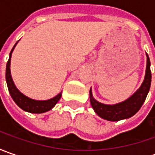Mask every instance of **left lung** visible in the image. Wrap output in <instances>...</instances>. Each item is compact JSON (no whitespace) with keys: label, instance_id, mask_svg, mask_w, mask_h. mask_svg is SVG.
Listing matches in <instances>:
<instances>
[{"label":"left lung","instance_id":"left-lung-1","mask_svg":"<svg viewBox=\"0 0 155 155\" xmlns=\"http://www.w3.org/2000/svg\"><path fill=\"white\" fill-rule=\"evenodd\" d=\"M147 69L144 81L140 89L134 93L132 97L126 101L115 104V105H106L101 104L93 98L91 90L90 91L91 104L93 110L100 117L108 121H120L122 119H127L138 112L142 104L146 100L147 93L149 91L151 85V70H150V59L147 54Z\"/></svg>","mask_w":155,"mask_h":155}]
</instances>
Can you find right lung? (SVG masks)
<instances>
[{"instance_id": "add662e5", "label": "right lung", "mask_w": 155, "mask_h": 155, "mask_svg": "<svg viewBox=\"0 0 155 155\" xmlns=\"http://www.w3.org/2000/svg\"><path fill=\"white\" fill-rule=\"evenodd\" d=\"M16 44L14 45L13 49L10 51L8 61L7 63V66H6V81H7V84H8V91L12 98L15 102V104H17L21 109L25 111H27V112H30V113L39 114V113H44V112L51 110L55 106V104L58 102V100L60 99L62 93H59L55 97L49 99V100L38 101V100H33V99L26 97L25 95L20 92L18 91V89L15 87L13 79H12V77H11V72H10V60H11L12 52L14 51Z\"/></svg>"}]
</instances>
